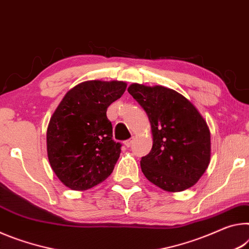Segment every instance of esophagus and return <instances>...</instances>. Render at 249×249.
I'll return each instance as SVG.
<instances>
[{"label": "esophagus", "instance_id": "1", "mask_svg": "<svg viewBox=\"0 0 249 249\" xmlns=\"http://www.w3.org/2000/svg\"><path fill=\"white\" fill-rule=\"evenodd\" d=\"M132 142H133V140H132V139H128V140H125V141H124V145L127 146V148H130V146H131V144H132Z\"/></svg>", "mask_w": 249, "mask_h": 249}]
</instances>
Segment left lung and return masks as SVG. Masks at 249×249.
I'll return each instance as SVG.
<instances>
[{
  "instance_id": "obj_1",
  "label": "left lung",
  "mask_w": 249,
  "mask_h": 249,
  "mask_svg": "<svg viewBox=\"0 0 249 249\" xmlns=\"http://www.w3.org/2000/svg\"><path fill=\"white\" fill-rule=\"evenodd\" d=\"M128 91L151 124L152 149L140 161L145 178L168 192L193 186L211 159V133L204 118L173 89L132 84Z\"/></svg>"
}]
</instances>
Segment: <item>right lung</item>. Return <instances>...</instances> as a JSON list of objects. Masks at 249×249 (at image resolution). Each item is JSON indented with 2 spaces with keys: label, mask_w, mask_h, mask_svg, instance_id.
<instances>
[{
  "label": "right lung",
  "mask_w": 249,
  "mask_h": 249,
  "mask_svg": "<svg viewBox=\"0 0 249 249\" xmlns=\"http://www.w3.org/2000/svg\"><path fill=\"white\" fill-rule=\"evenodd\" d=\"M124 81L89 80L71 89L50 120L47 156L57 178L85 191L105 181L119 159L107 108L124 95Z\"/></svg>",
  "instance_id": "right-lung-1"
}]
</instances>
